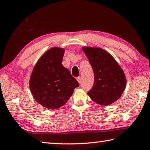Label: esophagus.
I'll use <instances>...</instances> for the list:
<instances>
[{"label": "esophagus", "mask_w": 150, "mask_h": 150, "mask_svg": "<svg viewBox=\"0 0 150 150\" xmlns=\"http://www.w3.org/2000/svg\"><path fill=\"white\" fill-rule=\"evenodd\" d=\"M77 81L79 82V84H81V77H78L77 78Z\"/></svg>", "instance_id": "obj_1"}]
</instances>
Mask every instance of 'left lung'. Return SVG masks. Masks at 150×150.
<instances>
[{"label": "left lung", "mask_w": 150, "mask_h": 150, "mask_svg": "<svg viewBox=\"0 0 150 150\" xmlns=\"http://www.w3.org/2000/svg\"><path fill=\"white\" fill-rule=\"evenodd\" d=\"M94 72V85L88 95L103 106L115 103L122 95L126 85L123 70L112 55L99 47H84Z\"/></svg>", "instance_id": "obj_1"}]
</instances>
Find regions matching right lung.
Wrapping results in <instances>:
<instances>
[{
	"label": "right lung",
	"instance_id": "obj_1",
	"mask_svg": "<svg viewBox=\"0 0 150 150\" xmlns=\"http://www.w3.org/2000/svg\"><path fill=\"white\" fill-rule=\"evenodd\" d=\"M65 50L54 47L42 55L30 79L34 99L44 107L59 108L64 105L79 84L62 64Z\"/></svg>",
	"mask_w": 150,
	"mask_h": 150
}]
</instances>
